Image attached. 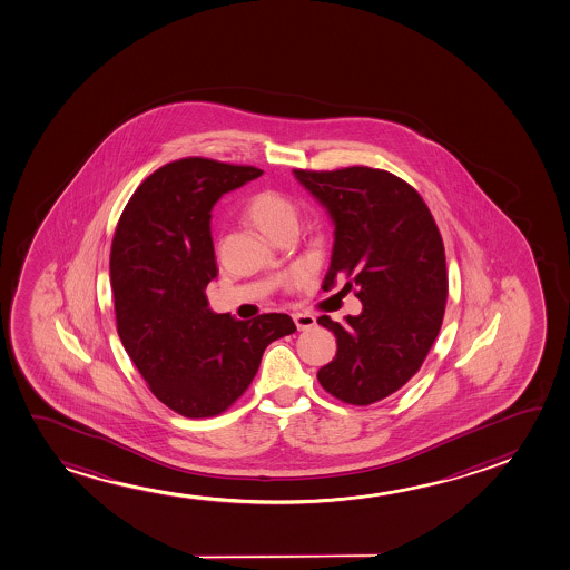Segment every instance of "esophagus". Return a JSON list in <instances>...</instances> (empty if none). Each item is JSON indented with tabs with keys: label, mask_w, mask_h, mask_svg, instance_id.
<instances>
[{
	"label": "esophagus",
	"mask_w": 570,
	"mask_h": 570,
	"mask_svg": "<svg viewBox=\"0 0 570 570\" xmlns=\"http://www.w3.org/2000/svg\"><path fill=\"white\" fill-rule=\"evenodd\" d=\"M293 321H295V324H297L298 330H311L316 326V318H314L313 314H293Z\"/></svg>",
	"instance_id": "1"
}]
</instances>
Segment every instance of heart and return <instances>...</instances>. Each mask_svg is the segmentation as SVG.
<instances>
[{
  "mask_svg": "<svg viewBox=\"0 0 570 570\" xmlns=\"http://www.w3.org/2000/svg\"><path fill=\"white\" fill-rule=\"evenodd\" d=\"M246 217L259 233L269 238L287 228H295L297 225L295 205L287 197L275 191L256 193L246 205ZM301 277H303V273L295 275V279H301Z\"/></svg>",
  "mask_w": 570,
  "mask_h": 570,
  "instance_id": "heart-1",
  "label": "heart"
}]
</instances>
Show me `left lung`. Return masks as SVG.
<instances>
[{"label":"left lung","instance_id":"8db88e82","mask_svg":"<svg viewBox=\"0 0 570 570\" xmlns=\"http://www.w3.org/2000/svg\"><path fill=\"white\" fill-rule=\"evenodd\" d=\"M298 184L328 213L334 246L322 289L355 291L363 311L318 324L336 336V357L321 385L347 404L367 406L409 383L435 337L448 301L445 249L414 187L385 169H295Z\"/></svg>","mask_w":570,"mask_h":570}]
</instances>
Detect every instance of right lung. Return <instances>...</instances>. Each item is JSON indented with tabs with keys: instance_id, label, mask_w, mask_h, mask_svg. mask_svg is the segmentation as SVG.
<instances>
[{
	"instance_id": "add662e5",
	"label": "right lung",
	"mask_w": 570,
	"mask_h": 570,
	"mask_svg": "<svg viewBox=\"0 0 570 570\" xmlns=\"http://www.w3.org/2000/svg\"><path fill=\"white\" fill-rule=\"evenodd\" d=\"M252 166L184 158L146 177L122 210L109 262L117 332L154 396L187 417L225 412L256 377L267 345L293 334L289 314L234 321L213 313L210 210L262 176Z\"/></svg>"
}]
</instances>
